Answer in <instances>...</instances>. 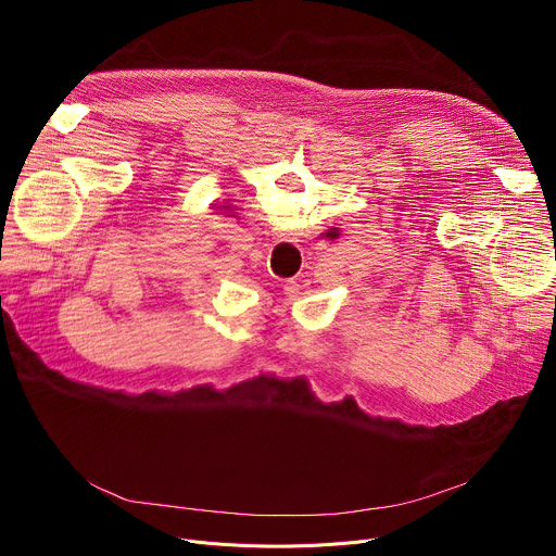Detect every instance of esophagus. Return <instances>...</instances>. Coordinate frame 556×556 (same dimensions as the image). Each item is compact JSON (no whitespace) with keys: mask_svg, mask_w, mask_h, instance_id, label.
<instances>
[{"mask_svg":"<svg viewBox=\"0 0 556 556\" xmlns=\"http://www.w3.org/2000/svg\"><path fill=\"white\" fill-rule=\"evenodd\" d=\"M273 237H275V240H277V242H296V237H294V232H292V230H283V228H275Z\"/></svg>","mask_w":556,"mask_h":556,"instance_id":"34e87169","label":"esophagus"}]
</instances>
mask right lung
<instances>
[{
	"instance_id": "obj_1",
	"label": "right lung",
	"mask_w": 556,
	"mask_h": 556,
	"mask_svg": "<svg viewBox=\"0 0 556 556\" xmlns=\"http://www.w3.org/2000/svg\"><path fill=\"white\" fill-rule=\"evenodd\" d=\"M326 237H330V240H334V237H339V230H337V228H332V230H328V232H326Z\"/></svg>"
}]
</instances>
